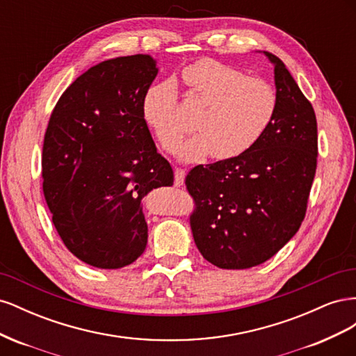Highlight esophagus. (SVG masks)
<instances>
[{"mask_svg": "<svg viewBox=\"0 0 356 356\" xmlns=\"http://www.w3.org/2000/svg\"><path fill=\"white\" fill-rule=\"evenodd\" d=\"M184 178H186V170L181 168H175V186L181 187L184 184Z\"/></svg>", "mask_w": 356, "mask_h": 356, "instance_id": "obj_1", "label": "esophagus"}]
</instances>
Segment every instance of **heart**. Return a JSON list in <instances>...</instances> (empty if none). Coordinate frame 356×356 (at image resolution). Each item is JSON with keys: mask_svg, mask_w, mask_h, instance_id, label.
Instances as JSON below:
<instances>
[{"mask_svg": "<svg viewBox=\"0 0 356 356\" xmlns=\"http://www.w3.org/2000/svg\"><path fill=\"white\" fill-rule=\"evenodd\" d=\"M188 99L202 106L197 134L178 148L182 161L195 163L211 153L215 159L238 157L260 141L275 122L279 98L266 80L215 59H202L181 74ZM175 84L163 81L149 88L143 101V117L160 145L172 149L184 134L177 117Z\"/></svg>", "mask_w": 356, "mask_h": 356, "instance_id": "obj_1", "label": "heart"}]
</instances>
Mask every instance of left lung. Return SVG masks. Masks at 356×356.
<instances>
[{
	"label": "left lung",
	"mask_w": 356,
	"mask_h": 356,
	"mask_svg": "<svg viewBox=\"0 0 356 356\" xmlns=\"http://www.w3.org/2000/svg\"><path fill=\"white\" fill-rule=\"evenodd\" d=\"M275 67V122L250 152L193 168L190 225L197 250L220 268H250L272 258L298 232L316 172L318 127L312 104L285 63Z\"/></svg>",
	"instance_id": "obj_1"
}]
</instances>
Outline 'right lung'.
Returning a JSON list of instances; mask_svg holds the SVG:
<instances>
[{
  "label": "right lung",
  "instance_id": "1",
  "mask_svg": "<svg viewBox=\"0 0 356 356\" xmlns=\"http://www.w3.org/2000/svg\"><path fill=\"white\" fill-rule=\"evenodd\" d=\"M159 72L149 55L89 68L62 93L42 145V191L53 224L86 264L122 268L147 246L143 197L174 184L143 117Z\"/></svg>",
  "mask_w": 356,
  "mask_h": 356
}]
</instances>
